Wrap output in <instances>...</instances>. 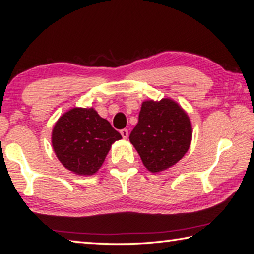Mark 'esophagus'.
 Returning a JSON list of instances; mask_svg holds the SVG:
<instances>
[{"instance_id":"34e87169","label":"esophagus","mask_w":254,"mask_h":254,"mask_svg":"<svg viewBox=\"0 0 254 254\" xmlns=\"http://www.w3.org/2000/svg\"><path fill=\"white\" fill-rule=\"evenodd\" d=\"M120 133H121V135H122L123 138L127 139L128 137V131L127 130V128H123V130L120 131Z\"/></svg>"}]
</instances>
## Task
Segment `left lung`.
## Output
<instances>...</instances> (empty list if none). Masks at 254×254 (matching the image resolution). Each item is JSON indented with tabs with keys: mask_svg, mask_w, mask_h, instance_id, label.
Wrapping results in <instances>:
<instances>
[{
	"mask_svg": "<svg viewBox=\"0 0 254 254\" xmlns=\"http://www.w3.org/2000/svg\"><path fill=\"white\" fill-rule=\"evenodd\" d=\"M192 126L186 111L169 98L146 100L142 104L138 123L130 142L150 172L176 165L190 147Z\"/></svg>",
	"mask_w": 254,
	"mask_h": 254,
	"instance_id": "obj_1",
	"label": "left lung"
}]
</instances>
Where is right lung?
<instances>
[{
    "label": "right lung",
    "instance_id": "obj_1",
    "mask_svg": "<svg viewBox=\"0 0 254 254\" xmlns=\"http://www.w3.org/2000/svg\"><path fill=\"white\" fill-rule=\"evenodd\" d=\"M121 134L94 108H73L57 121L52 146L58 159L79 176L96 174Z\"/></svg>",
    "mask_w": 254,
    "mask_h": 254
}]
</instances>
